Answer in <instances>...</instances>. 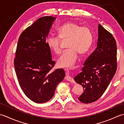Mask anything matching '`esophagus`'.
I'll return each instance as SVG.
<instances>
[{
	"mask_svg": "<svg viewBox=\"0 0 124 124\" xmlns=\"http://www.w3.org/2000/svg\"><path fill=\"white\" fill-rule=\"evenodd\" d=\"M65 79L67 80L68 81H70L71 83H75V80H73V79L71 77L70 75V72L67 71L65 72Z\"/></svg>",
	"mask_w": 124,
	"mask_h": 124,
	"instance_id": "1",
	"label": "esophagus"
}]
</instances>
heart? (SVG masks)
<instances>
[{
    "label": "heart",
    "instance_id": "obj_1",
    "mask_svg": "<svg viewBox=\"0 0 124 124\" xmlns=\"http://www.w3.org/2000/svg\"><path fill=\"white\" fill-rule=\"evenodd\" d=\"M59 36H50L47 38L49 48L56 54L62 52V40H69L68 48L69 49L63 53L58 60L60 67L73 68L78 57V53L84 55L89 51L93 43V35L88 27L81 26L77 23L68 22L58 29Z\"/></svg>",
    "mask_w": 124,
    "mask_h": 124
}]
</instances>
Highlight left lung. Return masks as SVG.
Masks as SVG:
<instances>
[{
  "mask_svg": "<svg viewBox=\"0 0 124 124\" xmlns=\"http://www.w3.org/2000/svg\"><path fill=\"white\" fill-rule=\"evenodd\" d=\"M96 49L84 62L82 72L74 78L84 88L78 100L84 103L95 102L101 97L116 72L117 45L112 34L99 24Z\"/></svg>",
  "mask_w": 124,
  "mask_h": 124,
  "instance_id": "1",
  "label": "left lung"
}]
</instances>
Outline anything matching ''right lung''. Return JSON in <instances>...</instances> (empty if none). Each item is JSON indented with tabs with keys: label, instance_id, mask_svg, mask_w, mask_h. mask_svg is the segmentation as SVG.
<instances>
[{
	"label": "right lung",
	"instance_id": "add662e5",
	"mask_svg": "<svg viewBox=\"0 0 124 124\" xmlns=\"http://www.w3.org/2000/svg\"><path fill=\"white\" fill-rule=\"evenodd\" d=\"M55 17L39 18L21 34L14 60L18 83L29 99L43 103L54 96L57 84L63 79V69L52 71L55 62L47 44L48 34Z\"/></svg>",
	"mask_w": 124,
	"mask_h": 124
}]
</instances>
